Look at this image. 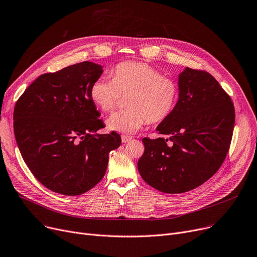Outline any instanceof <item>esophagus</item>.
Masks as SVG:
<instances>
[{
  "label": "esophagus",
  "mask_w": 257,
  "mask_h": 257,
  "mask_svg": "<svg viewBox=\"0 0 257 257\" xmlns=\"http://www.w3.org/2000/svg\"><path fill=\"white\" fill-rule=\"evenodd\" d=\"M131 140H132V138H131V137H128V136H121V143L126 144V143L130 142Z\"/></svg>",
  "instance_id": "obj_1"
}]
</instances>
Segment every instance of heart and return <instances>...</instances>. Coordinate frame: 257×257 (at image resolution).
<instances>
[{
    "label": "heart",
    "mask_w": 257,
    "mask_h": 257,
    "mask_svg": "<svg viewBox=\"0 0 257 257\" xmlns=\"http://www.w3.org/2000/svg\"><path fill=\"white\" fill-rule=\"evenodd\" d=\"M111 79L98 78L90 86V98L103 111H110L121 96H127L129 109L115 111L106 119L108 130L121 134L137 133L146 123L168 118L179 97L178 83L155 67L139 61L116 64Z\"/></svg>",
    "instance_id": "1"
}]
</instances>
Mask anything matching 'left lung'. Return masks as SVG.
Masks as SVG:
<instances>
[{
	"label": "left lung",
	"instance_id": "left-lung-1",
	"mask_svg": "<svg viewBox=\"0 0 257 257\" xmlns=\"http://www.w3.org/2000/svg\"><path fill=\"white\" fill-rule=\"evenodd\" d=\"M172 114L157 126L165 138L143 139L142 178L156 190L181 194L207 181L222 166L234 127L230 97L210 74L185 67Z\"/></svg>",
	"mask_w": 257,
	"mask_h": 257
}]
</instances>
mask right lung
Here are the masks:
<instances>
[{
    "instance_id": "add662e5",
    "label": "right lung",
    "mask_w": 257,
    "mask_h": 257,
    "mask_svg": "<svg viewBox=\"0 0 257 257\" xmlns=\"http://www.w3.org/2000/svg\"><path fill=\"white\" fill-rule=\"evenodd\" d=\"M103 66L76 63L39 76L18 100L13 128L23 159L49 190L78 196L104 177L109 152L120 145L115 132L99 134L101 113L90 86Z\"/></svg>"
}]
</instances>
